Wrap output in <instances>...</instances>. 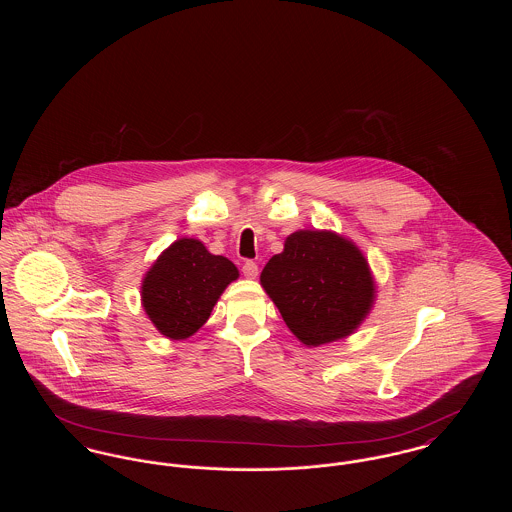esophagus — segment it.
<instances>
[{
    "label": "esophagus",
    "instance_id": "obj_1",
    "mask_svg": "<svg viewBox=\"0 0 512 512\" xmlns=\"http://www.w3.org/2000/svg\"><path fill=\"white\" fill-rule=\"evenodd\" d=\"M242 272H244L245 278H257L259 267H257V263H253V261H245Z\"/></svg>",
    "mask_w": 512,
    "mask_h": 512
}]
</instances>
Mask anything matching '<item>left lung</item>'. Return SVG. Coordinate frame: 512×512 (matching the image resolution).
<instances>
[{
    "label": "left lung",
    "instance_id": "left-lung-1",
    "mask_svg": "<svg viewBox=\"0 0 512 512\" xmlns=\"http://www.w3.org/2000/svg\"><path fill=\"white\" fill-rule=\"evenodd\" d=\"M261 284L305 345L349 336L374 301L363 253L334 232L299 230L261 272Z\"/></svg>",
    "mask_w": 512,
    "mask_h": 512
}]
</instances>
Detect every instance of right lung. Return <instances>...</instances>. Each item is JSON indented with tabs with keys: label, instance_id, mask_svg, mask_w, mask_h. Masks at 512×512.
Returning a JSON list of instances; mask_svg holds the SVG:
<instances>
[{
	"label": "right lung",
	"instance_id": "obj_1",
	"mask_svg": "<svg viewBox=\"0 0 512 512\" xmlns=\"http://www.w3.org/2000/svg\"><path fill=\"white\" fill-rule=\"evenodd\" d=\"M236 278L232 261L211 255L199 240L182 238L163 251L144 278L147 317L163 336L186 340L207 322L220 293Z\"/></svg>",
	"mask_w": 512,
	"mask_h": 512
}]
</instances>
